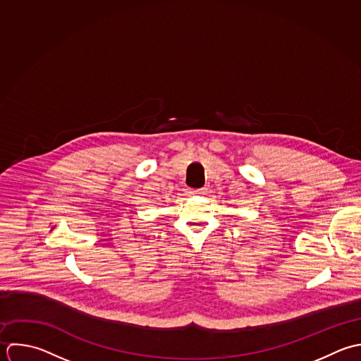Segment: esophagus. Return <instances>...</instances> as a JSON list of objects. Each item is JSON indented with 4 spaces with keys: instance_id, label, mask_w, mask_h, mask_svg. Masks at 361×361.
Here are the masks:
<instances>
[{
    "instance_id": "obj_1",
    "label": "esophagus",
    "mask_w": 361,
    "mask_h": 361,
    "mask_svg": "<svg viewBox=\"0 0 361 361\" xmlns=\"http://www.w3.org/2000/svg\"><path fill=\"white\" fill-rule=\"evenodd\" d=\"M208 192V188H200V190H191V195H205Z\"/></svg>"
}]
</instances>
